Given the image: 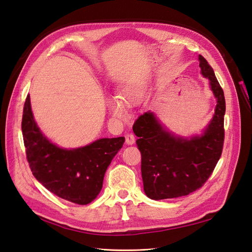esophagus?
<instances>
[{
  "label": "esophagus",
  "mask_w": 252,
  "mask_h": 252,
  "mask_svg": "<svg viewBox=\"0 0 252 252\" xmlns=\"http://www.w3.org/2000/svg\"><path fill=\"white\" fill-rule=\"evenodd\" d=\"M125 140H126V143L128 145H131L134 143L135 139H134V135L132 133H126L125 134Z\"/></svg>",
  "instance_id": "obj_1"
}]
</instances>
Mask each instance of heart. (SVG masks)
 Instances as JSON below:
<instances>
[{
    "mask_svg": "<svg viewBox=\"0 0 252 252\" xmlns=\"http://www.w3.org/2000/svg\"><path fill=\"white\" fill-rule=\"evenodd\" d=\"M120 97L127 106H130L131 104L134 103L135 99H137L135 93L132 90L122 91ZM124 104L120 99L115 97H111L107 100L108 108H109L114 115H117V117H120V118L124 117L126 114V107Z\"/></svg>",
    "mask_w": 252,
    "mask_h": 252,
    "instance_id": "obj_1",
    "label": "heart"
}]
</instances>
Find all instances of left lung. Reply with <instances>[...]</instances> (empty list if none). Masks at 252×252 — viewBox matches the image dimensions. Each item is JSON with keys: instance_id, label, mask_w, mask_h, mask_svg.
I'll return each instance as SVG.
<instances>
[{"instance_id": "8db88e82", "label": "left lung", "mask_w": 252, "mask_h": 252, "mask_svg": "<svg viewBox=\"0 0 252 252\" xmlns=\"http://www.w3.org/2000/svg\"><path fill=\"white\" fill-rule=\"evenodd\" d=\"M201 74L210 81L217 99L213 119L200 137H176L166 131L153 112L140 115L132 126L141 152V172L144 192L151 199L187 196L200 189L219 162L223 147V91L208 61L199 55Z\"/></svg>"}]
</instances>
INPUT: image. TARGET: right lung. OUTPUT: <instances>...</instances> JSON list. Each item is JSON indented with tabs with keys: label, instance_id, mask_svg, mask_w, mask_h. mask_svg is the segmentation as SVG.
Listing matches in <instances>:
<instances>
[{
	"label": "right lung",
	"instance_id": "add662e5",
	"mask_svg": "<svg viewBox=\"0 0 252 252\" xmlns=\"http://www.w3.org/2000/svg\"><path fill=\"white\" fill-rule=\"evenodd\" d=\"M22 134L35 178L53 194L77 205H88L96 198L108 166L125 142L124 137L105 138L76 149L60 148L40 131L30 95L23 108Z\"/></svg>",
	"mask_w": 252,
	"mask_h": 252
}]
</instances>
